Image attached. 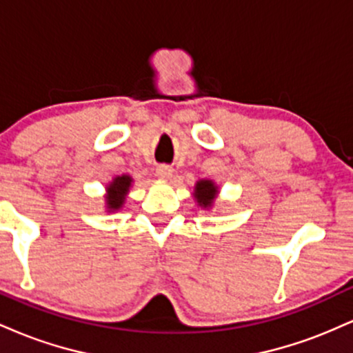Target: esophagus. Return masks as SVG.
Here are the masks:
<instances>
[{"mask_svg": "<svg viewBox=\"0 0 353 353\" xmlns=\"http://www.w3.org/2000/svg\"><path fill=\"white\" fill-rule=\"evenodd\" d=\"M156 174H157V177H161V179H169V177L172 176V169L169 168V165L163 164L156 169Z\"/></svg>", "mask_w": 353, "mask_h": 353, "instance_id": "obj_1", "label": "esophagus"}]
</instances>
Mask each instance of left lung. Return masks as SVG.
<instances>
[{"label":"left lung","mask_w":353,"mask_h":353,"mask_svg":"<svg viewBox=\"0 0 353 353\" xmlns=\"http://www.w3.org/2000/svg\"><path fill=\"white\" fill-rule=\"evenodd\" d=\"M216 194H217V188L214 185V182L199 181L196 184V199L201 205H204V208H209V205L212 204Z\"/></svg>","instance_id":"left-lung-1"}]
</instances>
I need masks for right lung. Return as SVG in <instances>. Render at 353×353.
I'll return each mask as SVG.
<instances>
[{"label":"right lung","instance_id":"right-lung-1","mask_svg":"<svg viewBox=\"0 0 353 353\" xmlns=\"http://www.w3.org/2000/svg\"><path fill=\"white\" fill-rule=\"evenodd\" d=\"M129 185H131V177L129 176H121L116 177L112 181V184L109 185V196L106 197L108 201V209L116 210L123 205V202L125 199V192L129 190Z\"/></svg>","mask_w":353,"mask_h":353}]
</instances>
